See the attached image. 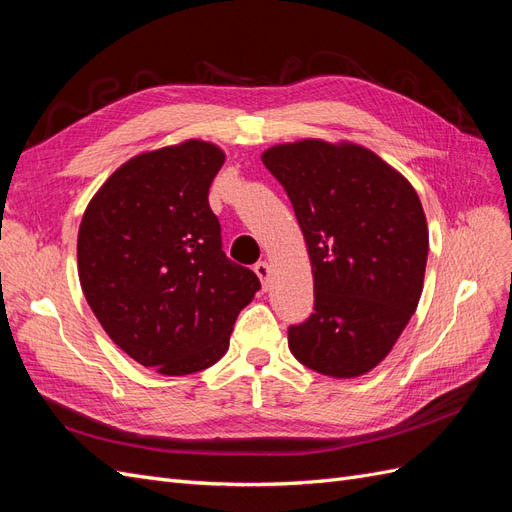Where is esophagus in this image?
<instances>
[{"mask_svg": "<svg viewBox=\"0 0 512 512\" xmlns=\"http://www.w3.org/2000/svg\"><path fill=\"white\" fill-rule=\"evenodd\" d=\"M254 271H256V275L260 277V282H262V288H269V277H271V265H269V262H265V260H262V262H258V265L254 267Z\"/></svg>", "mask_w": 512, "mask_h": 512, "instance_id": "obj_1", "label": "esophagus"}]
</instances>
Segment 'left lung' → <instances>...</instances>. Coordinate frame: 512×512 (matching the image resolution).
<instances>
[{"mask_svg":"<svg viewBox=\"0 0 512 512\" xmlns=\"http://www.w3.org/2000/svg\"><path fill=\"white\" fill-rule=\"evenodd\" d=\"M284 185L314 273V314L288 329L294 359L356 378L391 352L423 292L429 232L410 181L374 151L305 138L262 153Z\"/></svg>","mask_w":512,"mask_h":512,"instance_id":"1","label":"left lung"}]
</instances>
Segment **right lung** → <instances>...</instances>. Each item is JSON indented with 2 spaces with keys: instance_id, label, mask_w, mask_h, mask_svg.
<instances>
[{
  "instance_id": "add662e5",
  "label": "right lung",
  "mask_w": 512,
  "mask_h": 512,
  "mask_svg": "<svg viewBox=\"0 0 512 512\" xmlns=\"http://www.w3.org/2000/svg\"><path fill=\"white\" fill-rule=\"evenodd\" d=\"M226 156L205 141L147 151L121 164L89 200L76 258L102 329L136 363L196 374L228 350L260 282L226 258L209 188Z\"/></svg>"
}]
</instances>
